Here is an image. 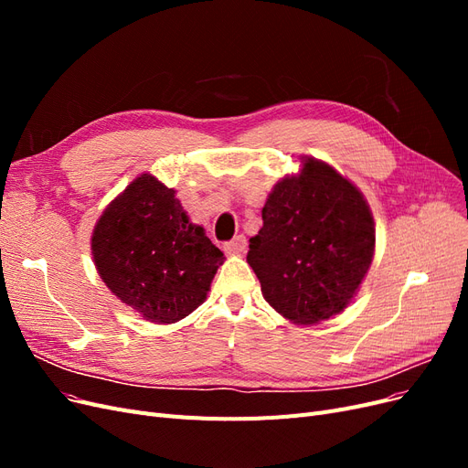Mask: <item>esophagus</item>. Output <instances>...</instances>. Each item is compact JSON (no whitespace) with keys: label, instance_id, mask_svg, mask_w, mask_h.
Instances as JSON below:
<instances>
[{"label":"esophagus","instance_id":"esophagus-1","mask_svg":"<svg viewBox=\"0 0 468 468\" xmlns=\"http://www.w3.org/2000/svg\"><path fill=\"white\" fill-rule=\"evenodd\" d=\"M222 248H224L226 253H232V256H239V253L246 250V238L239 234V236L232 238L230 242H226Z\"/></svg>","mask_w":468,"mask_h":468}]
</instances>
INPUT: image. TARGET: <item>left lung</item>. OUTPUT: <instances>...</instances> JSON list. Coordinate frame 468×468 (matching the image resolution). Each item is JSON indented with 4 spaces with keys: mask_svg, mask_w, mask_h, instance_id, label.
Listing matches in <instances>:
<instances>
[{
    "mask_svg": "<svg viewBox=\"0 0 468 468\" xmlns=\"http://www.w3.org/2000/svg\"><path fill=\"white\" fill-rule=\"evenodd\" d=\"M250 238L248 263L263 299L294 324H318L349 304L375 253V220L361 191L335 169L304 158L282 177Z\"/></svg>",
    "mask_w": 468,
    "mask_h": 468,
    "instance_id": "left-lung-1",
    "label": "left lung"
}]
</instances>
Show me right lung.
I'll return each mask as SVG.
<instances>
[{
  "instance_id": "add662e5",
  "label": "right lung",
  "mask_w": 468,
  "mask_h": 468,
  "mask_svg": "<svg viewBox=\"0 0 468 468\" xmlns=\"http://www.w3.org/2000/svg\"><path fill=\"white\" fill-rule=\"evenodd\" d=\"M93 261L111 292L155 324L203 304L222 251L189 222L176 191L143 174L112 201L91 236Z\"/></svg>"
}]
</instances>
